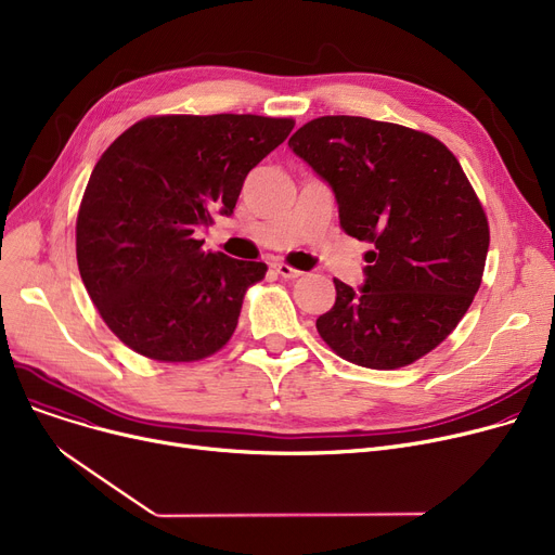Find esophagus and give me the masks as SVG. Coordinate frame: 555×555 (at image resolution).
Returning a JSON list of instances; mask_svg holds the SVG:
<instances>
[{
  "instance_id": "esophagus-1",
  "label": "esophagus",
  "mask_w": 555,
  "mask_h": 555,
  "mask_svg": "<svg viewBox=\"0 0 555 555\" xmlns=\"http://www.w3.org/2000/svg\"><path fill=\"white\" fill-rule=\"evenodd\" d=\"M272 268H274V272L279 274V276H283V279H299L304 272L301 270H295L293 266H285V262H272Z\"/></svg>"
}]
</instances>
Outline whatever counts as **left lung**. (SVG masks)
Masks as SVG:
<instances>
[{
	"label": "left lung",
	"mask_w": 555,
	"mask_h": 555,
	"mask_svg": "<svg viewBox=\"0 0 555 555\" xmlns=\"http://www.w3.org/2000/svg\"><path fill=\"white\" fill-rule=\"evenodd\" d=\"M287 145L335 193L339 227L373 245L358 289L335 279L319 335L360 366L416 362L481 285L488 220L461 164L439 139L364 116H319Z\"/></svg>",
	"instance_id": "8db88e82"
}]
</instances>
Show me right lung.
Segmentation results:
<instances>
[{
    "label": "right lung",
    "mask_w": 555,
    "mask_h": 555,
    "mask_svg": "<svg viewBox=\"0 0 555 555\" xmlns=\"http://www.w3.org/2000/svg\"><path fill=\"white\" fill-rule=\"evenodd\" d=\"M256 114L151 116L103 153L76 220V258L103 322L159 362L209 358L238 326L266 262L204 251L197 231L231 216L247 172L293 132Z\"/></svg>",
    "instance_id": "1"
}]
</instances>
